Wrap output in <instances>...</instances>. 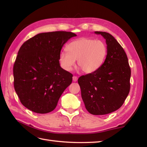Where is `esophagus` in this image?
Listing matches in <instances>:
<instances>
[{"label":"esophagus","mask_w":147,"mask_h":147,"mask_svg":"<svg viewBox=\"0 0 147 147\" xmlns=\"http://www.w3.org/2000/svg\"><path fill=\"white\" fill-rule=\"evenodd\" d=\"M73 82H77L78 77H77V76H73Z\"/></svg>","instance_id":"1"}]
</instances>
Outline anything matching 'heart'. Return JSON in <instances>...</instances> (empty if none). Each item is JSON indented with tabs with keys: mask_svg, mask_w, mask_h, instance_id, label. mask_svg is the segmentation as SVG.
I'll return each mask as SVG.
<instances>
[{
	"mask_svg": "<svg viewBox=\"0 0 147 147\" xmlns=\"http://www.w3.org/2000/svg\"><path fill=\"white\" fill-rule=\"evenodd\" d=\"M65 50L67 52H61L59 57L62 67L71 71L77 61L78 66L87 74L98 70L107 55V47L104 42L85 37L69 43Z\"/></svg>",
	"mask_w": 147,
	"mask_h": 147,
	"instance_id": "obj_1",
	"label": "heart"
}]
</instances>
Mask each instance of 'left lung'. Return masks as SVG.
<instances>
[{
	"instance_id": "obj_1",
	"label": "left lung",
	"mask_w": 147,
	"mask_h": 147,
	"mask_svg": "<svg viewBox=\"0 0 147 147\" xmlns=\"http://www.w3.org/2000/svg\"><path fill=\"white\" fill-rule=\"evenodd\" d=\"M105 39L107 56L98 70L79 78L78 82L86 110L105 115L119 109L129 94L131 69L123 48L107 32H95Z\"/></svg>"
}]
</instances>
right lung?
<instances>
[{"label": "right lung", "instance_id": "right-lung-1", "mask_svg": "<svg viewBox=\"0 0 147 147\" xmlns=\"http://www.w3.org/2000/svg\"><path fill=\"white\" fill-rule=\"evenodd\" d=\"M76 36L68 32L42 33L21 45L13 67L14 86L29 110L38 114L54 110L71 85L73 74L61 67L59 57L64 43Z\"/></svg>", "mask_w": 147, "mask_h": 147}]
</instances>
